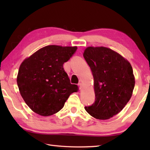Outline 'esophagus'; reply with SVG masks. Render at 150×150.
I'll return each mask as SVG.
<instances>
[{"mask_svg": "<svg viewBox=\"0 0 150 150\" xmlns=\"http://www.w3.org/2000/svg\"><path fill=\"white\" fill-rule=\"evenodd\" d=\"M79 90H81L82 89V84H79Z\"/></svg>", "mask_w": 150, "mask_h": 150, "instance_id": "obj_1", "label": "esophagus"}]
</instances>
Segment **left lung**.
<instances>
[{
    "label": "left lung",
    "mask_w": 150,
    "mask_h": 150,
    "mask_svg": "<svg viewBox=\"0 0 150 150\" xmlns=\"http://www.w3.org/2000/svg\"><path fill=\"white\" fill-rule=\"evenodd\" d=\"M83 56L93 76L96 97L95 103L85 110L95 119H109L119 113L132 96L135 81L131 64L103 46H89Z\"/></svg>",
    "instance_id": "1"
}]
</instances>
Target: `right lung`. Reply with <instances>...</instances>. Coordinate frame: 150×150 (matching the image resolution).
I'll use <instances>...</instances> for the list:
<instances>
[{"mask_svg": "<svg viewBox=\"0 0 150 150\" xmlns=\"http://www.w3.org/2000/svg\"><path fill=\"white\" fill-rule=\"evenodd\" d=\"M77 46L49 45L39 49L21 63L17 82L25 103L35 113L50 116L64 106L77 85L71 84L63 64L77 50Z\"/></svg>", "mask_w": 150, "mask_h": 150, "instance_id": "add662e5", "label": "right lung"}]
</instances>
